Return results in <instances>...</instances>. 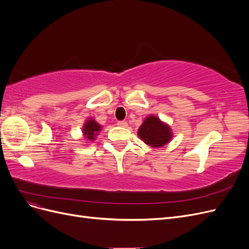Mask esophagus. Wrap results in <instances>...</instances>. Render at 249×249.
<instances>
[{"label": "esophagus", "instance_id": "esophagus-1", "mask_svg": "<svg viewBox=\"0 0 249 249\" xmlns=\"http://www.w3.org/2000/svg\"><path fill=\"white\" fill-rule=\"evenodd\" d=\"M117 125L118 126H122V127H125V126H127V124L125 122H118Z\"/></svg>", "mask_w": 249, "mask_h": 249}]
</instances>
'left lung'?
<instances>
[{"label":"left lung","instance_id":"left-lung-1","mask_svg":"<svg viewBox=\"0 0 249 249\" xmlns=\"http://www.w3.org/2000/svg\"><path fill=\"white\" fill-rule=\"evenodd\" d=\"M138 135L146 144L154 147L163 146L171 139L170 127L154 115L146 117L144 123L139 127Z\"/></svg>","mask_w":249,"mask_h":249}]
</instances>
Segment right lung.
Wrapping results in <instances>:
<instances>
[{"instance_id":"obj_1","label":"right lung","mask_w":249,"mask_h":249,"mask_svg":"<svg viewBox=\"0 0 249 249\" xmlns=\"http://www.w3.org/2000/svg\"><path fill=\"white\" fill-rule=\"evenodd\" d=\"M102 129V126L95 123L93 119H89L84 124V127H83V133H84V136L88 140H93L94 137L97 135Z\"/></svg>"}]
</instances>
